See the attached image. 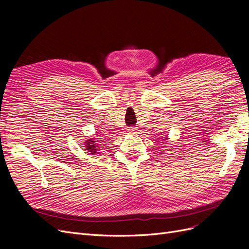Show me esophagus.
Wrapping results in <instances>:
<instances>
[{
  "label": "esophagus",
  "mask_w": 249,
  "mask_h": 249,
  "mask_svg": "<svg viewBox=\"0 0 249 249\" xmlns=\"http://www.w3.org/2000/svg\"><path fill=\"white\" fill-rule=\"evenodd\" d=\"M127 131H129L130 134H135V133H136V129H135V127H129V129H127Z\"/></svg>",
  "instance_id": "esophagus-1"
}]
</instances>
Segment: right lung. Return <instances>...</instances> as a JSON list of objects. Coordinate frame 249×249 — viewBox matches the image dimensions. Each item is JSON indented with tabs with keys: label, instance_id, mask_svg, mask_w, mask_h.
<instances>
[{
	"label": "right lung",
	"instance_id": "right-lung-1",
	"mask_svg": "<svg viewBox=\"0 0 249 249\" xmlns=\"http://www.w3.org/2000/svg\"><path fill=\"white\" fill-rule=\"evenodd\" d=\"M85 144H86V146H85V149L87 150V152L89 153V154H91V155H95V154H99L100 152H99V149H97V144L95 143V141H93V139L91 138V139H88V140H86V142H85Z\"/></svg>",
	"mask_w": 249,
	"mask_h": 249
}]
</instances>
